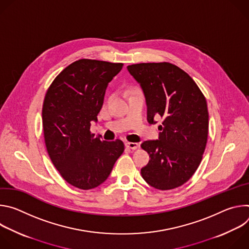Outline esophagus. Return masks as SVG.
Returning a JSON list of instances; mask_svg holds the SVG:
<instances>
[{
    "instance_id": "1",
    "label": "esophagus",
    "mask_w": 249,
    "mask_h": 249,
    "mask_svg": "<svg viewBox=\"0 0 249 249\" xmlns=\"http://www.w3.org/2000/svg\"><path fill=\"white\" fill-rule=\"evenodd\" d=\"M126 148L131 149V150H136L139 148V144L138 143H132V142H126L125 143Z\"/></svg>"
}]
</instances>
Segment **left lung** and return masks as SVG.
Returning <instances> with one entry per match:
<instances>
[{
  "label": "left lung",
  "mask_w": 249,
  "mask_h": 249,
  "mask_svg": "<svg viewBox=\"0 0 249 249\" xmlns=\"http://www.w3.org/2000/svg\"><path fill=\"white\" fill-rule=\"evenodd\" d=\"M127 69L144 91L149 123L156 124L155 118H162L159 140L141 145L151 158L141 174L156 189L179 187L195 173L206 148V98L193 79L173 64L140 63Z\"/></svg>",
  "instance_id": "obj_1"
}]
</instances>
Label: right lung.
<instances>
[{
	"instance_id": "add662e5",
	"label": "right lung",
	"mask_w": 249,
	"mask_h": 249,
	"mask_svg": "<svg viewBox=\"0 0 249 249\" xmlns=\"http://www.w3.org/2000/svg\"><path fill=\"white\" fill-rule=\"evenodd\" d=\"M122 63L81 59L55 78L42 107V125L48 155L63 178L89 190L103 183L124 152L121 140L101 141L90 132L97 121L106 88Z\"/></svg>"
}]
</instances>
